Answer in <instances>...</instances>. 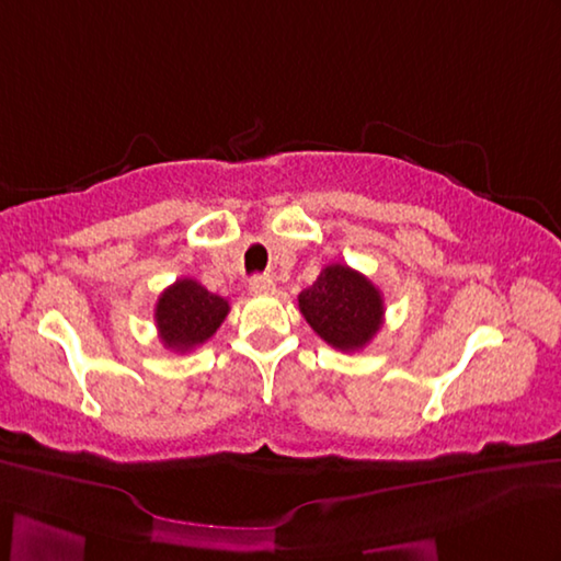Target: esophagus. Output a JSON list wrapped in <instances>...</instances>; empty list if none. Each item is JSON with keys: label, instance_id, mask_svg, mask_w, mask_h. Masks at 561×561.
I'll return each mask as SVG.
<instances>
[{"label": "esophagus", "instance_id": "34e87169", "mask_svg": "<svg viewBox=\"0 0 561 561\" xmlns=\"http://www.w3.org/2000/svg\"><path fill=\"white\" fill-rule=\"evenodd\" d=\"M250 291L252 294H274V282L270 277H252Z\"/></svg>", "mask_w": 561, "mask_h": 561}]
</instances>
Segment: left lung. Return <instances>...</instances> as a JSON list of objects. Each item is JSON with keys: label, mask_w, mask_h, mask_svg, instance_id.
<instances>
[{"label": "left lung", "mask_w": 561, "mask_h": 561, "mask_svg": "<svg viewBox=\"0 0 561 561\" xmlns=\"http://www.w3.org/2000/svg\"><path fill=\"white\" fill-rule=\"evenodd\" d=\"M299 309L306 323L343 353L365 347L383 323L381 291L347 265H328L318 274L299 294Z\"/></svg>", "instance_id": "left-lung-1"}]
</instances>
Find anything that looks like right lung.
I'll return each instance as SVG.
<instances>
[{"mask_svg": "<svg viewBox=\"0 0 561 561\" xmlns=\"http://www.w3.org/2000/svg\"><path fill=\"white\" fill-rule=\"evenodd\" d=\"M230 311L224 296L211 294L196 279H178L160 294L156 304V323L164 347L186 353L206 343Z\"/></svg>", "mask_w": 561, "mask_h": 561, "instance_id": "right-lung-1", "label": "right lung"}]
</instances>
